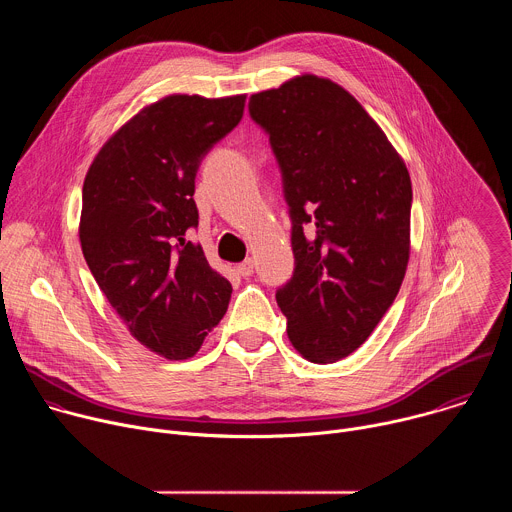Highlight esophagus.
<instances>
[{
	"label": "esophagus",
	"instance_id": "obj_1",
	"mask_svg": "<svg viewBox=\"0 0 512 512\" xmlns=\"http://www.w3.org/2000/svg\"><path fill=\"white\" fill-rule=\"evenodd\" d=\"M237 271H239V275H243V277H249V275H253V271H255V261L249 257V259H245L243 263H239L237 265Z\"/></svg>",
	"mask_w": 512,
	"mask_h": 512
}]
</instances>
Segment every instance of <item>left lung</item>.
Listing matches in <instances>:
<instances>
[{
    "instance_id": "8db88e82",
    "label": "left lung",
    "mask_w": 512,
    "mask_h": 512,
    "mask_svg": "<svg viewBox=\"0 0 512 512\" xmlns=\"http://www.w3.org/2000/svg\"><path fill=\"white\" fill-rule=\"evenodd\" d=\"M291 218L296 269L277 289L310 362L354 352L395 302L409 263L411 178L379 123L340 85L300 75L251 95Z\"/></svg>"
}]
</instances>
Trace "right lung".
<instances>
[{
	"instance_id": "add662e5",
	"label": "right lung",
	"mask_w": 512,
	"mask_h": 512,
	"mask_svg": "<svg viewBox=\"0 0 512 512\" xmlns=\"http://www.w3.org/2000/svg\"><path fill=\"white\" fill-rule=\"evenodd\" d=\"M245 99L168 95L143 107L85 176V261L131 336L168 360L194 356L229 308V279L188 231L198 227V166L239 125Z\"/></svg>"
}]
</instances>
